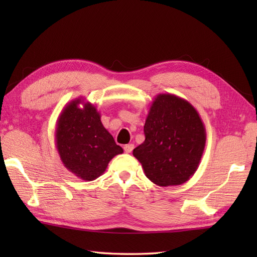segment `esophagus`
<instances>
[{"mask_svg":"<svg viewBox=\"0 0 257 257\" xmlns=\"http://www.w3.org/2000/svg\"><path fill=\"white\" fill-rule=\"evenodd\" d=\"M134 148H135V146L133 144H128L123 147V150H124V152H127V154H130V152L134 150Z\"/></svg>","mask_w":257,"mask_h":257,"instance_id":"esophagus-1","label":"esophagus"}]
</instances>
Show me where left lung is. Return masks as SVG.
Wrapping results in <instances>:
<instances>
[{
  "instance_id": "1",
  "label": "left lung",
  "mask_w": 257,
  "mask_h": 257,
  "mask_svg": "<svg viewBox=\"0 0 257 257\" xmlns=\"http://www.w3.org/2000/svg\"><path fill=\"white\" fill-rule=\"evenodd\" d=\"M144 132L146 139L133 155L146 177L159 187L187 182L199 168L206 141L204 123L196 109L176 95H157Z\"/></svg>"
}]
</instances>
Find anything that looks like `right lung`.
<instances>
[{
	"label": "right lung",
	"instance_id": "obj_1",
	"mask_svg": "<svg viewBox=\"0 0 257 257\" xmlns=\"http://www.w3.org/2000/svg\"><path fill=\"white\" fill-rule=\"evenodd\" d=\"M81 98L68 102L59 114L55 145L68 171L85 181H92L100 177L109 161L123 150L103 127L96 107Z\"/></svg>",
	"mask_w": 257,
	"mask_h": 257
}]
</instances>
